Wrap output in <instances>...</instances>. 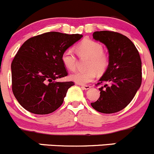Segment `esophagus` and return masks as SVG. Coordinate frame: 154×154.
Returning a JSON list of instances; mask_svg holds the SVG:
<instances>
[{
  "instance_id": "1",
  "label": "esophagus",
  "mask_w": 154,
  "mask_h": 154,
  "mask_svg": "<svg viewBox=\"0 0 154 154\" xmlns=\"http://www.w3.org/2000/svg\"><path fill=\"white\" fill-rule=\"evenodd\" d=\"M81 87H82V89H84V90H89L90 88H91V86H90V85H81Z\"/></svg>"
}]
</instances>
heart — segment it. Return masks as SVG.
<instances>
[{
	"mask_svg": "<svg viewBox=\"0 0 154 154\" xmlns=\"http://www.w3.org/2000/svg\"><path fill=\"white\" fill-rule=\"evenodd\" d=\"M100 43L91 39H85L77 45V51L81 57L89 58L87 71H77L70 75V79L79 85H86L92 82L97 72L103 73L109 63V57L103 52ZM61 60L66 68L73 71L76 66V57L73 51L67 48L63 52Z\"/></svg>",
	"mask_w": 154,
	"mask_h": 154,
	"instance_id": "heart-1",
	"label": "heart"
}]
</instances>
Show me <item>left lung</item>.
<instances>
[{
    "label": "left lung",
    "mask_w": 154,
    "mask_h": 154,
    "mask_svg": "<svg viewBox=\"0 0 154 154\" xmlns=\"http://www.w3.org/2000/svg\"><path fill=\"white\" fill-rule=\"evenodd\" d=\"M93 38L104 44L109 51V63L98 84L100 98L91 106L97 112L112 114L129 104L141 85V60L132 41L124 35L113 31H95Z\"/></svg>",
    "instance_id": "left-lung-1"
}]
</instances>
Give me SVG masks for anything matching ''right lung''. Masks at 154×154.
I'll return each mask as SVG.
<instances>
[{"label":"right lung","instance_id":"1","mask_svg":"<svg viewBox=\"0 0 154 154\" xmlns=\"http://www.w3.org/2000/svg\"><path fill=\"white\" fill-rule=\"evenodd\" d=\"M83 36L47 32L25 41L11 64L12 89L28 112L47 115L62 105L72 82H55L67 75L61 60L63 51Z\"/></svg>","mask_w":154,"mask_h":154}]
</instances>
